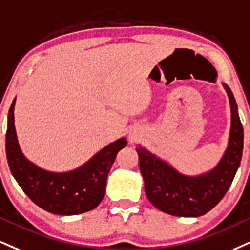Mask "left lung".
Returning a JSON list of instances; mask_svg holds the SVG:
<instances>
[{
    "instance_id": "8db88e82",
    "label": "left lung",
    "mask_w": 250,
    "mask_h": 250,
    "mask_svg": "<svg viewBox=\"0 0 250 250\" xmlns=\"http://www.w3.org/2000/svg\"><path fill=\"white\" fill-rule=\"evenodd\" d=\"M232 111L229 148L213 170L188 177L159 160L143 147H137L139 167L149 202L165 213L176 217H200L212 210L229 191L242 158L243 127L230 89L224 84Z\"/></svg>"
}]
</instances>
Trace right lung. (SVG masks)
Returning <instances> with one entry per match:
<instances>
[{"instance_id":"obj_1","label":"right lung","mask_w":250,"mask_h":250,"mask_svg":"<svg viewBox=\"0 0 250 250\" xmlns=\"http://www.w3.org/2000/svg\"><path fill=\"white\" fill-rule=\"evenodd\" d=\"M12 102L8 115L5 152L9 167L26 196L42 210L59 215L84 213L97 208L105 195L107 175L117 154L127 144L125 138L110 144L74 171L54 174L24 158L14 125Z\"/></svg>"}]
</instances>
